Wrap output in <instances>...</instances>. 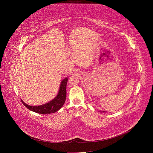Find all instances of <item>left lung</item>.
Returning <instances> with one entry per match:
<instances>
[{
  "mask_svg": "<svg viewBox=\"0 0 153 153\" xmlns=\"http://www.w3.org/2000/svg\"><path fill=\"white\" fill-rule=\"evenodd\" d=\"M100 112H101V111H100ZM102 112H105V111H102Z\"/></svg>",
  "mask_w": 153,
  "mask_h": 153,
  "instance_id": "left-lung-1",
  "label": "left lung"
}]
</instances>
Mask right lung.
<instances>
[{
  "label": "right lung",
  "instance_id": "right-lung-1",
  "mask_svg": "<svg viewBox=\"0 0 153 153\" xmlns=\"http://www.w3.org/2000/svg\"><path fill=\"white\" fill-rule=\"evenodd\" d=\"M68 78L66 77L62 80L57 95L53 99L46 104L38 106H31L24 102L21 100L23 105L28 109L41 114H50L54 113L60 109L65 102L66 97V85Z\"/></svg>",
  "mask_w": 153,
  "mask_h": 153
}]
</instances>
